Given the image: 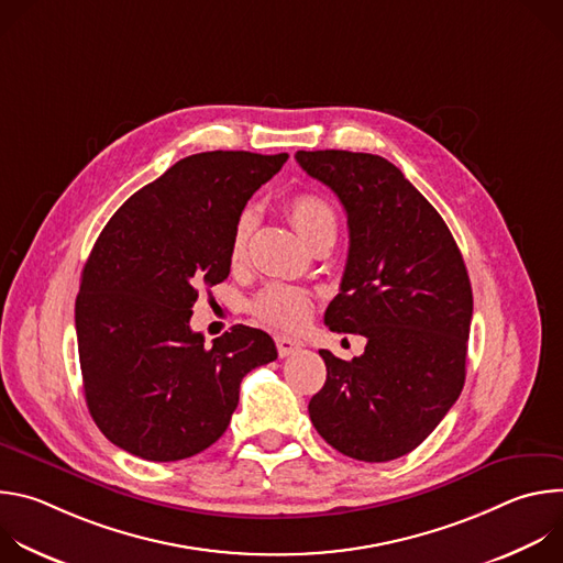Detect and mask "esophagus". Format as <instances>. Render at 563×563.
Masks as SVG:
<instances>
[{"mask_svg": "<svg viewBox=\"0 0 563 563\" xmlns=\"http://www.w3.org/2000/svg\"><path fill=\"white\" fill-rule=\"evenodd\" d=\"M276 347L280 356H291L296 352L302 350V343L296 339H287V336H276Z\"/></svg>", "mask_w": 563, "mask_h": 563, "instance_id": "34e87169", "label": "esophagus"}]
</instances>
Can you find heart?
<instances>
[{"mask_svg":"<svg viewBox=\"0 0 563 563\" xmlns=\"http://www.w3.org/2000/svg\"><path fill=\"white\" fill-rule=\"evenodd\" d=\"M287 213L298 233L307 240L318 235L325 229L336 231V213L332 205L318 194L302 191L287 200ZM252 229V213H243L238 218L231 233V258H240L247 247V238ZM254 316L263 325L274 330H296L309 318L313 309V300L309 291L291 285H269L265 287L252 302Z\"/></svg>","mask_w":563,"mask_h":563,"instance_id":"heart-1","label":"heart"}]
</instances>
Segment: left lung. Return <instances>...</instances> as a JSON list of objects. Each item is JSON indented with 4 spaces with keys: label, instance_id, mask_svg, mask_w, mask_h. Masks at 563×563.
I'll return each instance as SVG.
<instances>
[{
    "label": "left lung",
    "instance_id": "8db88e82",
    "mask_svg": "<svg viewBox=\"0 0 563 563\" xmlns=\"http://www.w3.org/2000/svg\"><path fill=\"white\" fill-rule=\"evenodd\" d=\"M296 163L347 213L350 254L325 325L367 339L352 361L320 350L328 378L309 419L341 454L391 461L421 445L463 389L467 269L439 211L385 157L328 148L298 151Z\"/></svg>",
    "mask_w": 563,
    "mask_h": 563
}]
</instances>
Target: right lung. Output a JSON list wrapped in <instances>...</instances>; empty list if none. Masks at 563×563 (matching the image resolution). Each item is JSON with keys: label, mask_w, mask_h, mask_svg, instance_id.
<instances>
[{"label": "right lung", "mask_w": 563, "mask_h": 563, "mask_svg": "<svg viewBox=\"0 0 563 563\" xmlns=\"http://www.w3.org/2000/svg\"><path fill=\"white\" fill-rule=\"evenodd\" d=\"M287 153L189 155L135 191L107 222L85 265L75 330L89 412L102 434L146 461L189 459L216 443L240 380L276 361L272 336L233 325L189 328L200 287L229 276L231 233Z\"/></svg>", "instance_id": "add662e5"}]
</instances>
